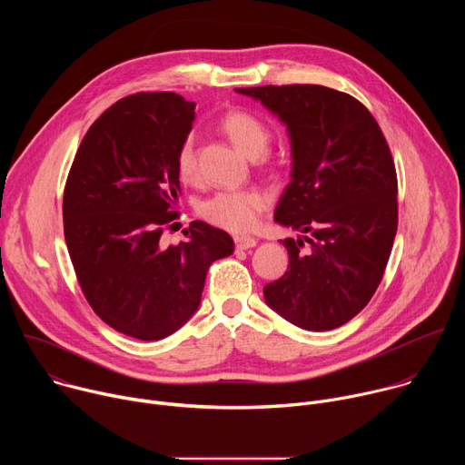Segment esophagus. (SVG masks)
I'll return each instance as SVG.
<instances>
[{
	"label": "esophagus",
	"instance_id": "esophagus-1",
	"mask_svg": "<svg viewBox=\"0 0 465 465\" xmlns=\"http://www.w3.org/2000/svg\"><path fill=\"white\" fill-rule=\"evenodd\" d=\"M233 241H235L237 250H248V248H253L257 244V239L250 237V235H235Z\"/></svg>",
	"mask_w": 465,
	"mask_h": 465
}]
</instances>
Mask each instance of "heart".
I'll return each instance as SVG.
<instances>
[{"mask_svg":"<svg viewBox=\"0 0 465 465\" xmlns=\"http://www.w3.org/2000/svg\"><path fill=\"white\" fill-rule=\"evenodd\" d=\"M221 128L250 158H259L269 147L271 132L267 124L250 112L235 110L226 114L221 121ZM176 173L183 182L196 178V140L193 134L185 136L176 151ZM264 206H267V194L259 189H223L204 198L198 204V213L215 226L242 232L257 223Z\"/></svg>","mask_w":465,"mask_h":465,"instance_id":"b5f03b06","label":"heart"}]
</instances>
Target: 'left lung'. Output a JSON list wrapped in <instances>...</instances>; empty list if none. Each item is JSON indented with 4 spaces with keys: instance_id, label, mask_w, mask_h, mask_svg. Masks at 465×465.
Segmentation results:
<instances>
[{
    "instance_id": "left-lung-1",
    "label": "left lung",
    "mask_w": 465,
    "mask_h": 465,
    "mask_svg": "<svg viewBox=\"0 0 465 465\" xmlns=\"http://www.w3.org/2000/svg\"><path fill=\"white\" fill-rule=\"evenodd\" d=\"M235 92L272 112L291 142V182L274 221L302 235L283 241L289 271L264 285V302L302 329L341 327L377 291L397 232L388 143L368 108L348 94L318 84Z\"/></svg>"
}]
</instances>
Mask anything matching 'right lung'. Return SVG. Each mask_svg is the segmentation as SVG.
Returning a JSON list of instances; mask_svg holds the SVG:
<instances>
[{"label": "right lung", "mask_w": 465, "mask_h": 465, "mask_svg": "<svg viewBox=\"0 0 465 465\" xmlns=\"http://www.w3.org/2000/svg\"><path fill=\"white\" fill-rule=\"evenodd\" d=\"M194 103L173 92L128 95L90 126L64 189V237L81 289L97 316L138 341H162L201 305L210 264L233 239L203 221L163 248L180 176L176 151Z\"/></svg>", "instance_id": "1"}]
</instances>
